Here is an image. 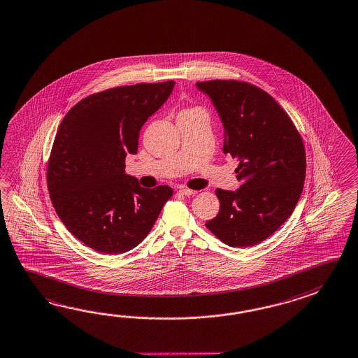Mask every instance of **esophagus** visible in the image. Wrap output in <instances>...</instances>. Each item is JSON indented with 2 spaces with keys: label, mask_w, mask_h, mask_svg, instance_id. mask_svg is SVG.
I'll return each mask as SVG.
<instances>
[{
  "label": "esophagus",
  "mask_w": 358,
  "mask_h": 358,
  "mask_svg": "<svg viewBox=\"0 0 358 358\" xmlns=\"http://www.w3.org/2000/svg\"><path fill=\"white\" fill-rule=\"evenodd\" d=\"M178 194H181V195H185V196H190V195H194V194H196V191L191 190V189H187V187H181V189L178 190Z\"/></svg>",
  "instance_id": "34e87169"
}]
</instances>
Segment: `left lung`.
Listing matches in <instances>:
<instances>
[{
    "instance_id": "8db88e82",
    "label": "left lung",
    "mask_w": 358,
    "mask_h": 358,
    "mask_svg": "<svg viewBox=\"0 0 358 358\" xmlns=\"http://www.w3.org/2000/svg\"><path fill=\"white\" fill-rule=\"evenodd\" d=\"M224 128L223 152L238 160L236 191L217 189L220 212L206 223L224 244L253 247L292 215L306 178V151L286 111L262 88L240 80L198 82Z\"/></svg>"
}]
</instances>
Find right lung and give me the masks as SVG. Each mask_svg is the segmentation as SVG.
Listing matches in <instances>:
<instances>
[{"mask_svg":"<svg viewBox=\"0 0 358 358\" xmlns=\"http://www.w3.org/2000/svg\"><path fill=\"white\" fill-rule=\"evenodd\" d=\"M173 80L120 86L87 96L64 117L48 159L56 213L74 238L103 255H120L148 236L173 190L145 189L124 173L140 129L167 101Z\"/></svg>","mask_w":358,"mask_h":358,"instance_id":"right-lung-1","label":"right lung"}]
</instances>
